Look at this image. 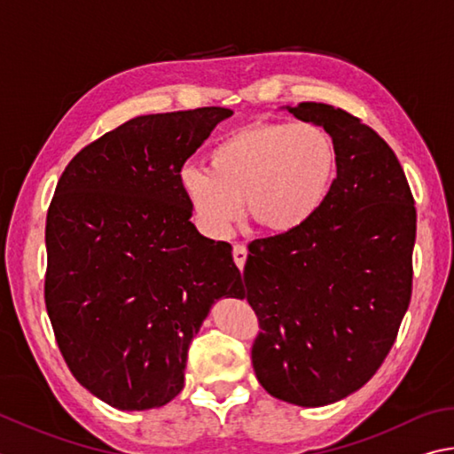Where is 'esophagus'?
Wrapping results in <instances>:
<instances>
[{
    "instance_id": "obj_1",
    "label": "esophagus",
    "mask_w": 454,
    "mask_h": 454,
    "mask_svg": "<svg viewBox=\"0 0 454 454\" xmlns=\"http://www.w3.org/2000/svg\"><path fill=\"white\" fill-rule=\"evenodd\" d=\"M232 255H234L236 266L240 268V271H242V270H244V263H246V258H248V248H246L244 244H234Z\"/></svg>"
}]
</instances>
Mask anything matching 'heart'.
<instances>
[{
	"label": "heart",
	"mask_w": 454,
	"mask_h": 454,
	"mask_svg": "<svg viewBox=\"0 0 454 454\" xmlns=\"http://www.w3.org/2000/svg\"><path fill=\"white\" fill-rule=\"evenodd\" d=\"M335 146L309 122H255L212 148L208 167L188 164L180 186L206 234L226 238L242 216L276 234L294 232L325 204L335 178Z\"/></svg>",
	"instance_id": "b5f03b06"
}]
</instances>
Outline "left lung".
I'll use <instances>...</instances> for the list:
<instances>
[{
    "label": "left lung",
    "mask_w": 454,
    "mask_h": 454,
    "mask_svg": "<svg viewBox=\"0 0 454 454\" xmlns=\"http://www.w3.org/2000/svg\"><path fill=\"white\" fill-rule=\"evenodd\" d=\"M286 109L332 137L337 176L306 226L250 244L242 298L262 327L252 348L260 385L292 405L324 407L361 389L395 343L411 301L417 212L373 129L332 105Z\"/></svg>",
    "instance_id": "1"
}]
</instances>
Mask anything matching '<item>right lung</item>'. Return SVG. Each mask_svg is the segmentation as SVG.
I'll use <instances>...</instances> for the list:
<instances>
[{
    "mask_svg": "<svg viewBox=\"0 0 454 454\" xmlns=\"http://www.w3.org/2000/svg\"><path fill=\"white\" fill-rule=\"evenodd\" d=\"M224 106L143 114L73 156L47 212L45 306L77 381L146 411L184 387L214 301L242 295L232 246L202 236L180 170Z\"/></svg>",
    "mask_w": 454,
    "mask_h": 454,
    "instance_id": "right-lung-1",
    "label": "right lung"
}]
</instances>
